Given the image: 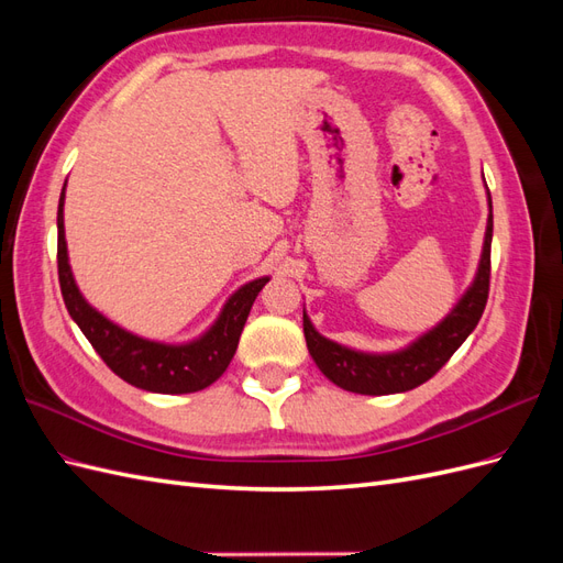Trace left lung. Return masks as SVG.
Returning <instances> with one entry per match:
<instances>
[{
  "instance_id": "obj_1",
  "label": "left lung",
  "mask_w": 563,
  "mask_h": 563,
  "mask_svg": "<svg viewBox=\"0 0 563 563\" xmlns=\"http://www.w3.org/2000/svg\"><path fill=\"white\" fill-rule=\"evenodd\" d=\"M490 240L493 213L488 216L482 263L472 288L437 329L401 352L364 354L347 350L319 335L308 314L302 312L305 340H308V350L319 371L338 387L356 391V395H395V391L413 389L437 376L441 366L451 360L453 352L465 343V338L474 331L484 314L490 288Z\"/></svg>"
}]
</instances>
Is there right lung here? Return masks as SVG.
Here are the masks:
<instances>
[{
  "mask_svg": "<svg viewBox=\"0 0 563 563\" xmlns=\"http://www.w3.org/2000/svg\"><path fill=\"white\" fill-rule=\"evenodd\" d=\"M63 199L65 187L58 201V282L65 308L77 321L81 333L89 338V343L119 378L133 387L159 395H187L209 387L223 376L228 364L240 345V335L244 331L251 305L269 282L267 277L255 279L236 291L223 314L195 343L187 345H162L143 340L117 323L108 321L103 314L96 312L91 305L81 298L79 288L73 279L70 263H67L65 246V228H63Z\"/></svg>",
  "mask_w": 563,
  "mask_h": 563,
  "instance_id": "add662e5",
  "label": "right lung"
}]
</instances>
